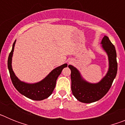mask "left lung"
Wrapping results in <instances>:
<instances>
[{
	"label": "left lung",
	"mask_w": 125,
	"mask_h": 125,
	"mask_svg": "<svg viewBox=\"0 0 125 125\" xmlns=\"http://www.w3.org/2000/svg\"><path fill=\"white\" fill-rule=\"evenodd\" d=\"M102 47L108 56L109 69L106 76L98 83H90L81 76L79 71L71 65V90L74 96L82 103H91L100 100L108 93L115 78L118 69L115 47L108 37L104 36L101 41Z\"/></svg>",
	"instance_id": "8db88e82"
}]
</instances>
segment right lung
<instances>
[{
    "mask_svg": "<svg viewBox=\"0 0 125 125\" xmlns=\"http://www.w3.org/2000/svg\"><path fill=\"white\" fill-rule=\"evenodd\" d=\"M15 41L12 45V49L10 52L7 61V66L9 71L10 76L13 84L15 89L25 97L31 100L41 101L47 98L52 93L55 86L56 80L58 76L61 73L62 70L68 66L67 64H64L61 66L53 69L46 78L38 83L34 84L26 83L20 81L15 75L12 68V57L14 49Z\"/></svg>",
    "mask_w": 125,
    "mask_h": 125,
    "instance_id": "1",
    "label": "right lung"
}]
</instances>
